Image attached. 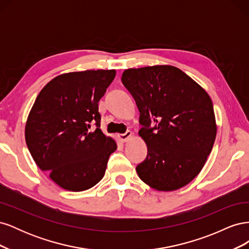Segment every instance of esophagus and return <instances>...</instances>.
<instances>
[{"label":"esophagus","mask_w":249,"mask_h":249,"mask_svg":"<svg viewBox=\"0 0 249 249\" xmlns=\"http://www.w3.org/2000/svg\"><path fill=\"white\" fill-rule=\"evenodd\" d=\"M132 135H133V133L131 131H126L124 134H118V138L120 141L125 142L132 137Z\"/></svg>","instance_id":"34e87169"}]
</instances>
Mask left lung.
<instances>
[{
	"label": "left lung",
	"mask_w": 249,
	"mask_h": 249,
	"mask_svg": "<svg viewBox=\"0 0 249 249\" xmlns=\"http://www.w3.org/2000/svg\"><path fill=\"white\" fill-rule=\"evenodd\" d=\"M122 82L136 102L139 135L147 145L145 160L136 167L139 178L160 191L189 184L202 169L216 138L209 94L170 65L125 70Z\"/></svg>",
	"instance_id": "left-lung-1"
}]
</instances>
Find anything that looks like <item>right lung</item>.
Listing matches in <instances>:
<instances>
[{
	"label": "right lung",
	"instance_id": "add662e5",
	"mask_svg": "<svg viewBox=\"0 0 249 249\" xmlns=\"http://www.w3.org/2000/svg\"><path fill=\"white\" fill-rule=\"evenodd\" d=\"M115 71L58 76L36 97L26 124V143L35 163L65 190L83 191L103 178L116 142L101 130L99 102Z\"/></svg>",
	"mask_w": 249,
	"mask_h": 249
}]
</instances>
